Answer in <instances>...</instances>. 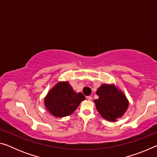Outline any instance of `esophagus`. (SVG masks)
I'll return each mask as SVG.
<instances>
[{
    "label": "esophagus",
    "mask_w": 157,
    "mask_h": 157,
    "mask_svg": "<svg viewBox=\"0 0 157 157\" xmlns=\"http://www.w3.org/2000/svg\"><path fill=\"white\" fill-rule=\"evenodd\" d=\"M86 99L88 100H89V101H91L93 98H92L91 96H87V97H86Z\"/></svg>",
    "instance_id": "esophagus-1"
}]
</instances>
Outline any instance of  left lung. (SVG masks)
I'll list each match as a JSON object with an SVG mask.
<instances>
[{
    "label": "left lung",
    "instance_id": "obj_1",
    "mask_svg": "<svg viewBox=\"0 0 157 157\" xmlns=\"http://www.w3.org/2000/svg\"><path fill=\"white\" fill-rule=\"evenodd\" d=\"M96 94L99 96L98 100H94L97 109L102 117L108 121H116L128 107L126 97L112 85L102 84Z\"/></svg>",
    "mask_w": 157,
    "mask_h": 157
}]
</instances>
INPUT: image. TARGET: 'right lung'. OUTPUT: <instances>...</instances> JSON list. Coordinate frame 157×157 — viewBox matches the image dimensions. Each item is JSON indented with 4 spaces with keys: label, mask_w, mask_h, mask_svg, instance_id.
I'll return each instance as SVG.
<instances>
[{
    "label": "right lung",
    "mask_w": 157,
    "mask_h": 157,
    "mask_svg": "<svg viewBox=\"0 0 157 157\" xmlns=\"http://www.w3.org/2000/svg\"><path fill=\"white\" fill-rule=\"evenodd\" d=\"M84 100V95L76 94L68 82H59L48 94L45 105L54 116L64 117L72 113Z\"/></svg>",
    "instance_id": "obj_1"
}]
</instances>
